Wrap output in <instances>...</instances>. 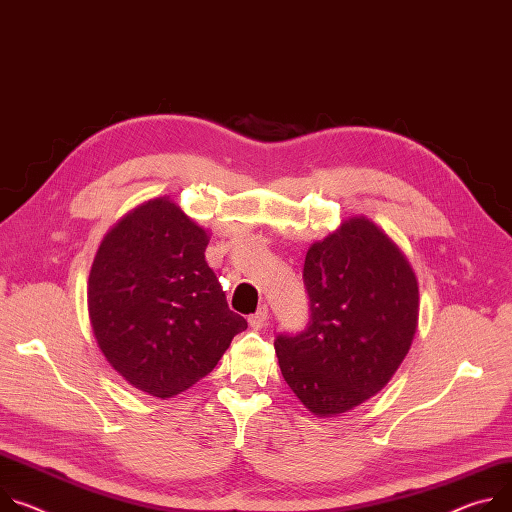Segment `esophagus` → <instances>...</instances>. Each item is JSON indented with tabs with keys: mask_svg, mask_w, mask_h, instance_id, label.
Listing matches in <instances>:
<instances>
[{
	"mask_svg": "<svg viewBox=\"0 0 512 512\" xmlns=\"http://www.w3.org/2000/svg\"><path fill=\"white\" fill-rule=\"evenodd\" d=\"M267 318H269V310H267V306L263 304V306H259V310H257L255 314H251V316H249V324H251V329H255V331H261V329L265 327Z\"/></svg>",
	"mask_w": 512,
	"mask_h": 512,
	"instance_id": "obj_1",
	"label": "esophagus"
}]
</instances>
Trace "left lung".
Masks as SVG:
<instances>
[{
    "label": "left lung",
    "mask_w": 512,
    "mask_h": 512,
    "mask_svg": "<svg viewBox=\"0 0 512 512\" xmlns=\"http://www.w3.org/2000/svg\"><path fill=\"white\" fill-rule=\"evenodd\" d=\"M310 322L277 335L282 376L318 416H337L378 394L406 357L418 322L416 275L386 232L345 220L304 261Z\"/></svg>",
    "instance_id": "8db88e82"
}]
</instances>
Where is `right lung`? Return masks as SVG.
Returning a JSON list of instances; mask_svg holds the SVG:
<instances>
[{
    "instance_id": "right-lung-1",
    "label": "right lung",
    "mask_w": 512,
    "mask_h": 512,
    "mask_svg": "<svg viewBox=\"0 0 512 512\" xmlns=\"http://www.w3.org/2000/svg\"><path fill=\"white\" fill-rule=\"evenodd\" d=\"M208 232L169 198L128 212L104 237L87 282L98 347L134 388L171 398L206 378L247 320L208 267Z\"/></svg>"
}]
</instances>
